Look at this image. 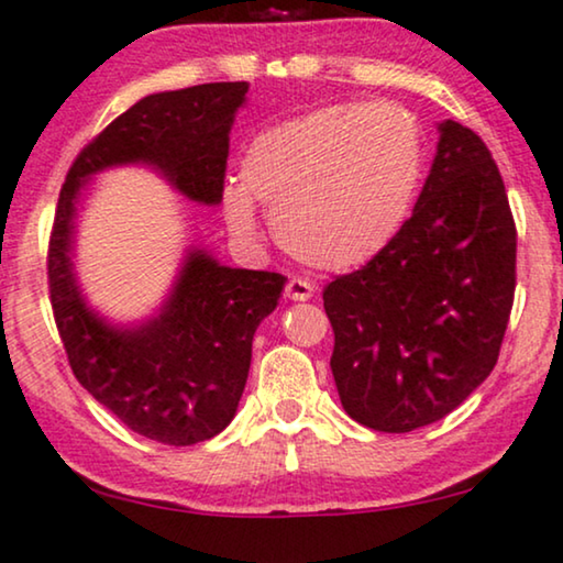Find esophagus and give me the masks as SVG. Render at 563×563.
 Returning <instances> with one entry per match:
<instances>
[{"label":"esophagus","mask_w":563,"mask_h":563,"mask_svg":"<svg viewBox=\"0 0 563 563\" xmlns=\"http://www.w3.org/2000/svg\"><path fill=\"white\" fill-rule=\"evenodd\" d=\"M286 296L290 301H309L313 296V283L303 280V277H290L286 283Z\"/></svg>","instance_id":"34e87169"}]
</instances>
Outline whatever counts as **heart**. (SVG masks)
Segmentation results:
<instances>
[{
	"instance_id": "heart-1",
	"label": "heart",
	"mask_w": 563,
	"mask_h": 563,
	"mask_svg": "<svg viewBox=\"0 0 563 563\" xmlns=\"http://www.w3.org/2000/svg\"><path fill=\"white\" fill-rule=\"evenodd\" d=\"M419 179L422 136L407 110L329 104L260 131L244 148L242 183H227L221 206L231 231L254 239L260 200L294 257L344 269L391 242Z\"/></svg>"
}]
</instances>
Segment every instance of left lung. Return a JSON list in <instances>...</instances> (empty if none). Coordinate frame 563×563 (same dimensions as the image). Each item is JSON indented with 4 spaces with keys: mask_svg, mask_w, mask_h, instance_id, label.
Returning a JSON list of instances; mask_svg holds the SVG:
<instances>
[{
    "mask_svg": "<svg viewBox=\"0 0 563 563\" xmlns=\"http://www.w3.org/2000/svg\"><path fill=\"white\" fill-rule=\"evenodd\" d=\"M515 257L517 229L492 152L445 120L411 219L324 288L344 411L371 430L411 432L466 401L497 365Z\"/></svg>",
    "mask_w": 563,
    "mask_h": 563,
    "instance_id": "obj_1",
    "label": "left lung"
}]
</instances>
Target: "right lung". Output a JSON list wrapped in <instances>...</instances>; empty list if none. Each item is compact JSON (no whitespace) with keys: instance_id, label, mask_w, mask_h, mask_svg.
Returning <instances> with one entry per match:
<instances>
[{"instance_id":"add662e5","label":"right lung","mask_w":563,"mask_h":563,"mask_svg":"<svg viewBox=\"0 0 563 563\" xmlns=\"http://www.w3.org/2000/svg\"><path fill=\"white\" fill-rule=\"evenodd\" d=\"M246 89V81H213L144 97L81 148L58 195L48 290L74 376L129 430L164 445L203 443L234 419L254 329L273 313L288 277L223 267L192 252L159 317L112 329L87 309L74 283V203L85 177L129 162L154 164L198 203H221L229 131Z\"/></svg>"}]
</instances>
